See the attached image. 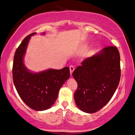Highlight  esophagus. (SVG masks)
<instances>
[{
    "mask_svg": "<svg viewBox=\"0 0 135 135\" xmlns=\"http://www.w3.org/2000/svg\"><path fill=\"white\" fill-rule=\"evenodd\" d=\"M69 68H70V75H72V72H74L75 68H74V66H73V65H70V66H69Z\"/></svg>",
    "mask_w": 135,
    "mask_h": 135,
    "instance_id": "34e87169",
    "label": "esophagus"
}]
</instances>
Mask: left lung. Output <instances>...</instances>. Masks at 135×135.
I'll return each instance as SVG.
<instances>
[{"instance_id": "1", "label": "left lung", "mask_w": 135, "mask_h": 135, "mask_svg": "<svg viewBox=\"0 0 135 135\" xmlns=\"http://www.w3.org/2000/svg\"><path fill=\"white\" fill-rule=\"evenodd\" d=\"M81 64L72 73L78 85L74 99L82 111L94 113L109 101L119 85V52L116 46L105 47Z\"/></svg>"}]
</instances>
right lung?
<instances>
[{"mask_svg":"<svg viewBox=\"0 0 135 135\" xmlns=\"http://www.w3.org/2000/svg\"><path fill=\"white\" fill-rule=\"evenodd\" d=\"M35 34L27 36L16 50L12 78L17 93L24 103L35 111H43L54 104L60 89L70 77V70L66 66L60 70L48 69L32 73L26 68L23 58L31 36Z\"/></svg>","mask_w":135,"mask_h":135,"instance_id":"right-lung-1","label":"right lung"}]
</instances>
